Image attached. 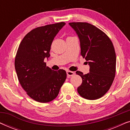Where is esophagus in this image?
<instances>
[{
	"instance_id": "obj_1",
	"label": "esophagus",
	"mask_w": 130,
	"mask_h": 130,
	"mask_svg": "<svg viewBox=\"0 0 130 130\" xmlns=\"http://www.w3.org/2000/svg\"><path fill=\"white\" fill-rule=\"evenodd\" d=\"M67 74L68 77H70V76H72L74 74V72H72V71H67Z\"/></svg>"
}]
</instances>
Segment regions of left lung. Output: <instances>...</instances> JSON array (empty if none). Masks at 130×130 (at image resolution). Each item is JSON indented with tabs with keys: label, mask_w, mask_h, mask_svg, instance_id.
I'll list each match as a JSON object with an SVG mask.
<instances>
[{
	"label": "left lung",
	"mask_w": 130,
	"mask_h": 130,
	"mask_svg": "<svg viewBox=\"0 0 130 130\" xmlns=\"http://www.w3.org/2000/svg\"><path fill=\"white\" fill-rule=\"evenodd\" d=\"M77 34L80 54L89 65V73L80 76L82 83L77 92L83 98L95 100L102 97L109 89L116 72V54L113 44L104 32L87 22L69 24Z\"/></svg>",
	"instance_id": "1"
}]
</instances>
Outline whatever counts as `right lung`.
Instances as JSON below:
<instances>
[{"label":"right lung","mask_w":130,"mask_h":130,"mask_svg":"<svg viewBox=\"0 0 130 130\" xmlns=\"http://www.w3.org/2000/svg\"><path fill=\"white\" fill-rule=\"evenodd\" d=\"M65 25L59 22L35 28L24 37L18 49L15 67L19 82L27 95L37 102L54 99L66 79L65 70H51L44 61L50 56L53 41Z\"/></svg>","instance_id":"obj_1"}]
</instances>
